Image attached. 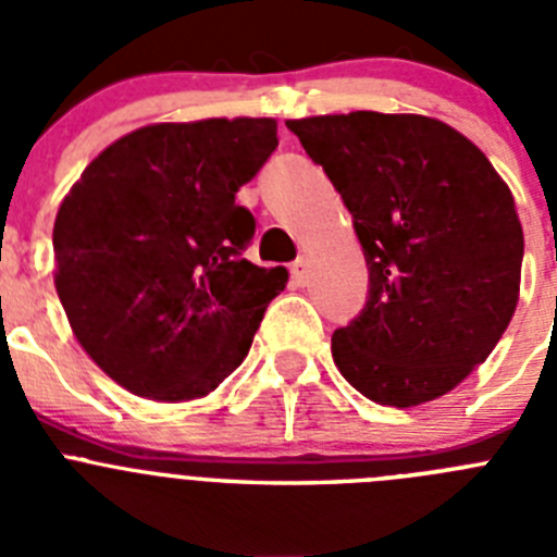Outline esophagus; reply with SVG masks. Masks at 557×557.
I'll return each mask as SVG.
<instances>
[{"label":"esophagus","mask_w":557,"mask_h":557,"mask_svg":"<svg viewBox=\"0 0 557 557\" xmlns=\"http://www.w3.org/2000/svg\"><path fill=\"white\" fill-rule=\"evenodd\" d=\"M293 282L298 284V287H304V284L309 282V259H304V256L293 264Z\"/></svg>","instance_id":"esophagus-1"}]
</instances>
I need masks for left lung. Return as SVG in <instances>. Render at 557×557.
Segmentation results:
<instances>
[{"instance_id": "left-lung-1", "label": "left lung", "mask_w": 557, "mask_h": 557, "mask_svg": "<svg viewBox=\"0 0 557 557\" xmlns=\"http://www.w3.org/2000/svg\"><path fill=\"white\" fill-rule=\"evenodd\" d=\"M351 211L368 304L332 357L376 405L418 407L488 359L519 304L524 231L485 152L421 113L287 120Z\"/></svg>"}]
</instances>
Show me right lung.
<instances>
[{"label": "right lung", "mask_w": 557, "mask_h": 557, "mask_svg": "<svg viewBox=\"0 0 557 557\" xmlns=\"http://www.w3.org/2000/svg\"><path fill=\"white\" fill-rule=\"evenodd\" d=\"M275 145L270 116L156 122L108 145L63 198L58 298L133 396L203 398L248 357L289 273L243 259L256 223L236 191Z\"/></svg>", "instance_id": "obj_1"}]
</instances>
